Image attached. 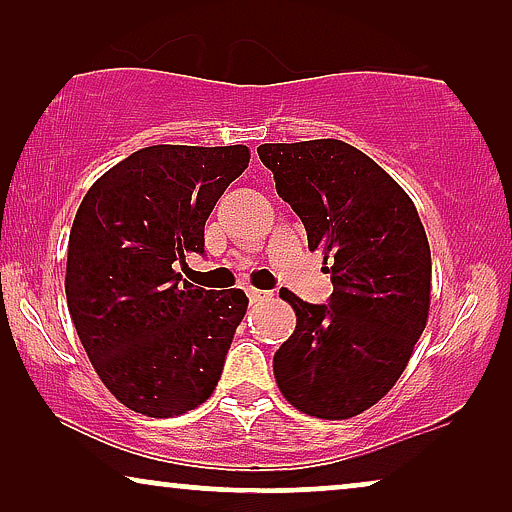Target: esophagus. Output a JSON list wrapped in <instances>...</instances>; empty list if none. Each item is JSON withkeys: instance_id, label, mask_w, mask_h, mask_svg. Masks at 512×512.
Listing matches in <instances>:
<instances>
[{"instance_id": "1", "label": "esophagus", "mask_w": 512, "mask_h": 512, "mask_svg": "<svg viewBox=\"0 0 512 512\" xmlns=\"http://www.w3.org/2000/svg\"><path fill=\"white\" fill-rule=\"evenodd\" d=\"M249 303H263V300H270L272 293L270 291H261V289H249L247 291Z\"/></svg>"}]
</instances>
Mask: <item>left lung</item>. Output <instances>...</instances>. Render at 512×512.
<instances>
[{
  "label": "left lung",
  "instance_id": "left-lung-1",
  "mask_svg": "<svg viewBox=\"0 0 512 512\" xmlns=\"http://www.w3.org/2000/svg\"><path fill=\"white\" fill-rule=\"evenodd\" d=\"M258 158L333 282L328 305L279 291L296 312V331L275 352L277 387L305 415H361L401 377L429 317L422 221L408 193L340 139L261 144Z\"/></svg>",
  "mask_w": 512,
  "mask_h": 512
}]
</instances>
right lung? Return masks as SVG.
<instances>
[{"instance_id": "right-lung-1", "label": "right lung", "mask_w": 512, "mask_h": 512, "mask_svg": "<svg viewBox=\"0 0 512 512\" xmlns=\"http://www.w3.org/2000/svg\"><path fill=\"white\" fill-rule=\"evenodd\" d=\"M247 165L242 144L146 146L83 198L67 305L95 373L125 408L174 417L216 389L249 300L242 289L193 286L174 268L205 254V221Z\"/></svg>"}]
</instances>
